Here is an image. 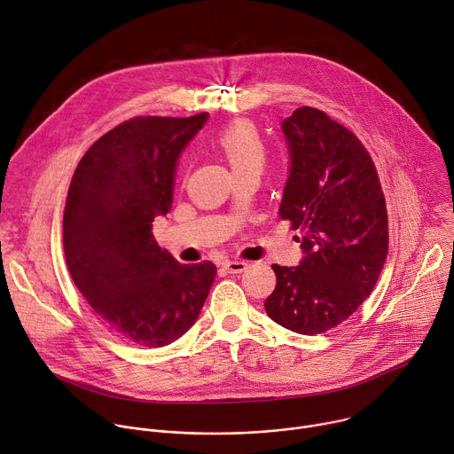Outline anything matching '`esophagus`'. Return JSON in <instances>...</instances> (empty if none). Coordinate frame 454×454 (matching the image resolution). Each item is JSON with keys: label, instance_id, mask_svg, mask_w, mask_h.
<instances>
[{"label": "esophagus", "instance_id": "1", "mask_svg": "<svg viewBox=\"0 0 454 454\" xmlns=\"http://www.w3.org/2000/svg\"><path fill=\"white\" fill-rule=\"evenodd\" d=\"M230 274H240V272H244L246 269H247V263L246 262H240V260H228V262H224V265H223Z\"/></svg>", "mask_w": 454, "mask_h": 454}]
</instances>
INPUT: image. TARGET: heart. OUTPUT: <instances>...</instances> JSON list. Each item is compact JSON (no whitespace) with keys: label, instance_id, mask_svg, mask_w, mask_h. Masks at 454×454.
Returning a JSON list of instances; mask_svg holds the SVG:
<instances>
[{"label":"heart","instance_id":"b5f03b06","mask_svg":"<svg viewBox=\"0 0 454 454\" xmlns=\"http://www.w3.org/2000/svg\"><path fill=\"white\" fill-rule=\"evenodd\" d=\"M233 176L260 173L265 166V145L251 122L240 121L224 128L214 140Z\"/></svg>","mask_w":454,"mask_h":454}]
</instances>
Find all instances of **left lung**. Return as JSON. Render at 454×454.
<instances>
[{
  "mask_svg": "<svg viewBox=\"0 0 454 454\" xmlns=\"http://www.w3.org/2000/svg\"><path fill=\"white\" fill-rule=\"evenodd\" d=\"M288 178L279 217L303 249L297 267L272 265L263 303L279 326L319 335L371 295L388 253V221L376 168L364 144L325 112L297 108L281 122Z\"/></svg>",
  "mask_w": 454,
  "mask_h": 454,
  "instance_id": "8db88e82",
  "label": "left lung"
}]
</instances>
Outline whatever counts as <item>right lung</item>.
Masks as SVG:
<instances>
[{
	"mask_svg": "<svg viewBox=\"0 0 454 454\" xmlns=\"http://www.w3.org/2000/svg\"><path fill=\"white\" fill-rule=\"evenodd\" d=\"M194 117H135L80 160L64 210V251L76 288L128 342L164 348L198 321L217 269L182 265L153 237L173 207L178 160L205 126Z\"/></svg>",
	"mask_w": 454,
	"mask_h": 454,
	"instance_id": "obj_1",
	"label": "right lung"
}]
</instances>
